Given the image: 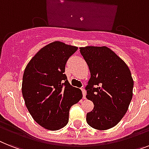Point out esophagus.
Segmentation results:
<instances>
[{
    "instance_id": "34e87169",
    "label": "esophagus",
    "mask_w": 149,
    "mask_h": 149,
    "mask_svg": "<svg viewBox=\"0 0 149 149\" xmlns=\"http://www.w3.org/2000/svg\"><path fill=\"white\" fill-rule=\"evenodd\" d=\"M81 91H82V94H83V99H85L86 94H87V92H86V91L84 89V88H82Z\"/></svg>"
}]
</instances>
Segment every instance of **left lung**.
I'll use <instances>...</instances> for the list:
<instances>
[{
	"instance_id": "1",
	"label": "left lung",
	"mask_w": 149,
	"mask_h": 149,
	"mask_svg": "<svg viewBox=\"0 0 149 149\" xmlns=\"http://www.w3.org/2000/svg\"><path fill=\"white\" fill-rule=\"evenodd\" d=\"M80 52L91 72L86 97L94 105L87 113V123L96 130H109L120 123L132 100L134 82L130 70L107 46L81 47Z\"/></svg>"
}]
</instances>
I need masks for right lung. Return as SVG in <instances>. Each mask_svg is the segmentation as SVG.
Wrapping results in <instances>:
<instances>
[{"mask_svg": "<svg viewBox=\"0 0 149 149\" xmlns=\"http://www.w3.org/2000/svg\"><path fill=\"white\" fill-rule=\"evenodd\" d=\"M77 50L76 46L55 41L42 48L25 68L22 94L26 107L46 130L65 126L70 108L82 98L81 91L72 87L64 74L68 58Z\"/></svg>", "mask_w": 149, "mask_h": 149, "instance_id": "right-lung-1", "label": "right lung"}]
</instances>
